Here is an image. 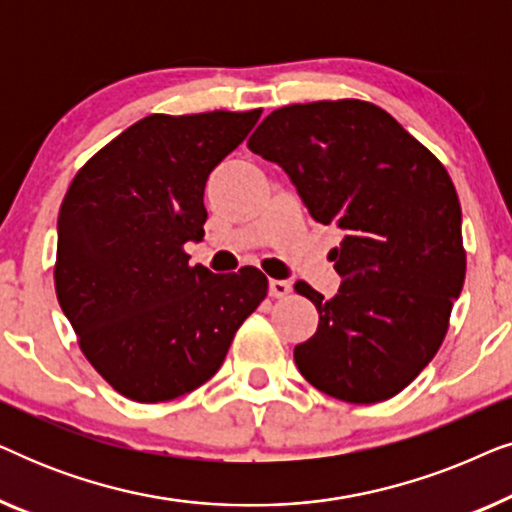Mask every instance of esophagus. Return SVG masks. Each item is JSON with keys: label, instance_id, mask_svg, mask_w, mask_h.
Segmentation results:
<instances>
[{"label": "esophagus", "instance_id": "1", "mask_svg": "<svg viewBox=\"0 0 512 512\" xmlns=\"http://www.w3.org/2000/svg\"><path fill=\"white\" fill-rule=\"evenodd\" d=\"M268 291H270L272 298H284V296H289V293H291V284L286 282V279H270Z\"/></svg>", "mask_w": 512, "mask_h": 512}]
</instances>
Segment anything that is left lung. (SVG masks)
I'll list each match as a JSON object with an SVG mask.
<instances>
[{
    "label": "left lung",
    "instance_id": "8db88e82",
    "mask_svg": "<svg viewBox=\"0 0 512 512\" xmlns=\"http://www.w3.org/2000/svg\"><path fill=\"white\" fill-rule=\"evenodd\" d=\"M247 146L289 174L314 221L342 233V277L317 333L293 349L300 375L347 403L403 391L436 356L466 277L461 207L443 163L387 111L361 100L275 109Z\"/></svg>",
    "mask_w": 512,
    "mask_h": 512
}]
</instances>
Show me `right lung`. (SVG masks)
<instances>
[{
	"label": "right lung",
	"instance_id": "obj_1",
	"mask_svg": "<svg viewBox=\"0 0 512 512\" xmlns=\"http://www.w3.org/2000/svg\"><path fill=\"white\" fill-rule=\"evenodd\" d=\"M261 109L151 114L76 172L58 216L55 293L79 347L118 394L163 403L205 384L261 305L258 268L188 265L202 240L209 172Z\"/></svg>",
	"mask_w": 512,
	"mask_h": 512
}]
</instances>
